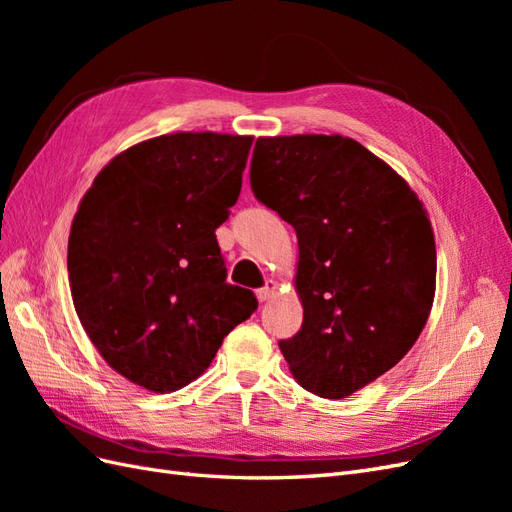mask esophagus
Instances as JSON below:
<instances>
[{
	"label": "esophagus",
	"instance_id": "obj_1",
	"mask_svg": "<svg viewBox=\"0 0 512 512\" xmlns=\"http://www.w3.org/2000/svg\"><path fill=\"white\" fill-rule=\"evenodd\" d=\"M275 290H277V284L271 280V282H267L265 286H262V288L256 292V297H258L260 303H265V301H269V299L273 297Z\"/></svg>",
	"mask_w": 512,
	"mask_h": 512
}]
</instances>
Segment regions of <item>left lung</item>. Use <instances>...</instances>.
<instances>
[{
    "instance_id": "8db88e82",
    "label": "left lung",
    "mask_w": 512,
    "mask_h": 512,
    "mask_svg": "<svg viewBox=\"0 0 512 512\" xmlns=\"http://www.w3.org/2000/svg\"><path fill=\"white\" fill-rule=\"evenodd\" d=\"M256 200L299 239L303 324L280 348L309 393L342 399L395 367L436 290V241L421 200L352 138H258Z\"/></svg>"
}]
</instances>
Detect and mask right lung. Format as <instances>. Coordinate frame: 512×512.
Instances as JSON below:
<instances>
[{
	"instance_id": "right-lung-1",
	"label": "right lung",
	"mask_w": 512,
	"mask_h": 512,
	"mask_svg": "<svg viewBox=\"0 0 512 512\" xmlns=\"http://www.w3.org/2000/svg\"><path fill=\"white\" fill-rule=\"evenodd\" d=\"M252 136L179 132L108 162L68 241L74 309L104 361L153 393L183 389L250 318L215 228L241 192Z\"/></svg>"
}]
</instances>
